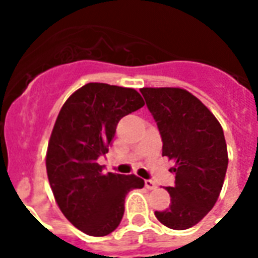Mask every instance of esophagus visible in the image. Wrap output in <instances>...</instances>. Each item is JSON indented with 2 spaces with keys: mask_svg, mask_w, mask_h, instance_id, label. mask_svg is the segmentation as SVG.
I'll return each instance as SVG.
<instances>
[{
  "mask_svg": "<svg viewBox=\"0 0 258 258\" xmlns=\"http://www.w3.org/2000/svg\"><path fill=\"white\" fill-rule=\"evenodd\" d=\"M145 186H146V188H149V190H154V188H157V184H155V182L151 179H146Z\"/></svg>",
  "mask_w": 258,
  "mask_h": 258,
  "instance_id": "34e87169",
  "label": "esophagus"
}]
</instances>
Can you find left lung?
I'll use <instances>...</instances> for the list:
<instances>
[{
  "label": "left lung",
  "instance_id": "left-lung-1",
  "mask_svg": "<svg viewBox=\"0 0 258 258\" xmlns=\"http://www.w3.org/2000/svg\"><path fill=\"white\" fill-rule=\"evenodd\" d=\"M146 105L161 134L162 155L174 161L171 202L155 212L162 224L184 230L198 224L216 205L228 169L224 130L216 116L187 91L142 88Z\"/></svg>",
  "mask_w": 258,
  "mask_h": 258
}]
</instances>
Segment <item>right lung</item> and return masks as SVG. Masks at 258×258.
<instances>
[{
	"mask_svg": "<svg viewBox=\"0 0 258 258\" xmlns=\"http://www.w3.org/2000/svg\"><path fill=\"white\" fill-rule=\"evenodd\" d=\"M143 105L135 89L88 83L68 97L56 119L46 153L48 179L62 214L86 234L113 232L127 192L145 186L134 174L104 175L97 163L112 146L119 120Z\"/></svg>",
	"mask_w": 258,
	"mask_h": 258,
	"instance_id": "1",
	"label": "right lung"
}]
</instances>
